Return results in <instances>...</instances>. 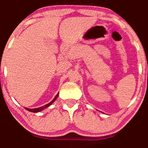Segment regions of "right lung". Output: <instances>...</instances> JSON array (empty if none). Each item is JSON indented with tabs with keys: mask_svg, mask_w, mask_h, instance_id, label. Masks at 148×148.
<instances>
[{
	"mask_svg": "<svg viewBox=\"0 0 148 148\" xmlns=\"http://www.w3.org/2000/svg\"><path fill=\"white\" fill-rule=\"evenodd\" d=\"M58 95H59V93L57 94V95H56V97H55L54 98H53V100L51 101V102H49V104H46V105H44V106H42V107H38V108H35V109H28V108H25L26 109V110H28V111H29V112H41V111H42L43 110H44V109H46V108H47V107H49V106L50 105H51L52 104H53V102H54L55 100H56V99H57V97H58Z\"/></svg>",
	"mask_w": 148,
	"mask_h": 148,
	"instance_id": "add662e5",
	"label": "right lung"
}]
</instances>
